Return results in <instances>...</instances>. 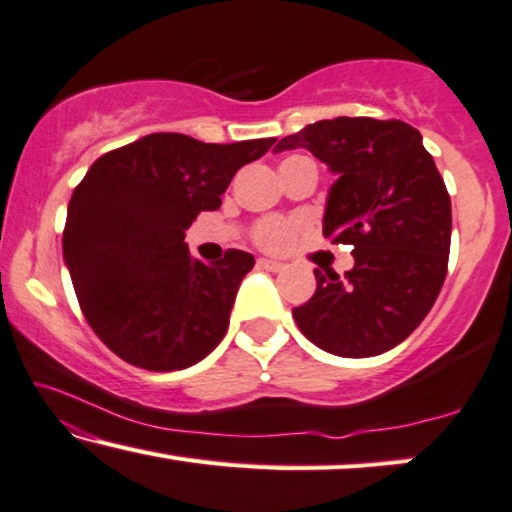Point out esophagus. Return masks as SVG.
<instances>
[{
	"instance_id": "esophagus-1",
	"label": "esophagus",
	"mask_w": 512,
	"mask_h": 512,
	"mask_svg": "<svg viewBox=\"0 0 512 512\" xmlns=\"http://www.w3.org/2000/svg\"><path fill=\"white\" fill-rule=\"evenodd\" d=\"M257 266L259 269H264V271H283L285 269V264L283 262H276V259H266V257H259L257 259Z\"/></svg>"
}]
</instances>
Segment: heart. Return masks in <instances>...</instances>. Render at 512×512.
Masks as SVG:
<instances>
[{
    "mask_svg": "<svg viewBox=\"0 0 512 512\" xmlns=\"http://www.w3.org/2000/svg\"><path fill=\"white\" fill-rule=\"evenodd\" d=\"M290 160H308V157H290ZM301 229L299 220L266 218L255 225V243L266 250H285Z\"/></svg>",
    "mask_w": 512,
    "mask_h": 512,
    "instance_id": "1",
    "label": "heart"
}]
</instances>
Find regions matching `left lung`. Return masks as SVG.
<instances>
[{
    "instance_id": "obj_1",
    "label": "left lung",
    "mask_w": 512,
    "mask_h": 512,
    "mask_svg": "<svg viewBox=\"0 0 512 512\" xmlns=\"http://www.w3.org/2000/svg\"><path fill=\"white\" fill-rule=\"evenodd\" d=\"M338 174L322 234L352 246L355 266L315 271L318 290L292 311L308 341L338 357L392 350L427 318L448 273L452 206L434 157L401 120L334 118L278 141Z\"/></svg>"
}]
</instances>
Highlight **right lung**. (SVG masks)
<instances>
[{
	"instance_id": "add662e5",
	"label": "right lung",
	"mask_w": 512,
	"mask_h": 512,
	"mask_svg": "<svg viewBox=\"0 0 512 512\" xmlns=\"http://www.w3.org/2000/svg\"><path fill=\"white\" fill-rule=\"evenodd\" d=\"M276 139L204 143L157 132L99 157L71 194L62 253L92 331L127 364L178 371L222 341L255 257L194 259L185 229L220 208L243 164Z\"/></svg>"
}]
</instances>
